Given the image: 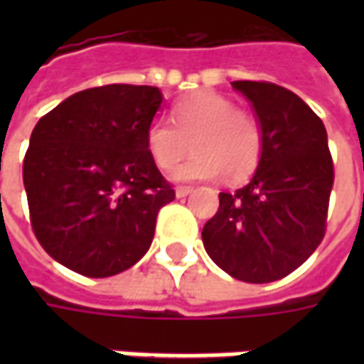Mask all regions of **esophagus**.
<instances>
[{
    "instance_id": "obj_1",
    "label": "esophagus",
    "mask_w": 364,
    "mask_h": 364,
    "mask_svg": "<svg viewBox=\"0 0 364 364\" xmlns=\"http://www.w3.org/2000/svg\"><path fill=\"white\" fill-rule=\"evenodd\" d=\"M191 193H193V187H177V189H175V197L183 198L187 197V195H191Z\"/></svg>"
}]
</instances>
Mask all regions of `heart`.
I'll use <instances>...</instances> for the list:
<instances>
[{
  "label": "heart",
  "instance_id": "1",
  "mask_svg": "<svg viewBox=\"0 0 364 364\" xmlns=\"http://www.w3.org/2000/svg\"><path fill=\"white\" fill-rule=\"evenodd\" d=\"M173 122L154 119L146 128V148L161 171L173 169L191 151L195 156L173 173L179 181L216 179L244 181L263 156V130L253 112L228 97L198 91L173 105Z\"/></svg>",
  "mask_w": 364,
  "mask_h": 364
}]
</instances>
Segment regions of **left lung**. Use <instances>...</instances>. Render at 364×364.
Here are the masks:
<instances>
[{
    "label": "left lung",
    "mask_w": 364,
    "mask_h": 364,
    "mask_svg": "<svg viewBox=\"0 0 364 364\" xmlns=\"http://www.w3.org/2000/svg\"><path fill=\"white\" fill-rule=\"evenodd\" d=\"M252 103L263 130V156L252 181L220 193L203 228L210 259L244 282L290 274L326 234L333 161L321 119L292 91L267 82H232Z\"/></svg>",
    "instance_id": "left-lung-1"
}]
</instances>
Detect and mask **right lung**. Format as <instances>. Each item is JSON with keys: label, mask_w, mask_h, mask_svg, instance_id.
<instances>
[{"label": "right lung", "mask_w": 364, "mask_h": 364, "mask_svg": "<svg viewBox=\"0 0 364 364\" xmlns=\"http://www.w3.org/2000/svg\"><path fill=\"white\" fill-rule=\"evenodd\" d=\"M164 95L112 83L68 97L36 122L23 161L31 224L52 259L85 277H112L150 250L175 191L146 148Z\"/></svg>", "instance_id": "1"}]
</instances>
